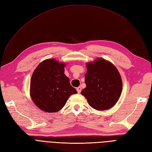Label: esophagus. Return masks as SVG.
Returning <instances> with one entry per match:
<instances>
[{
	"label": "esophagus",
	"mask_w": 152,
	"mask_h": 152,
	"mask_svg": "<svg viewBox=\"0 0 152 152\" xmlns=\"http://www.w3.org/2000/svg\"><path fill=\"white\" fill-rule=\"evenodd\" d=\"M81 90H82V88H81L80 87H77V93H80Z\"/></svg>",
	"instance_id": "obj_1"
}]
</instances>
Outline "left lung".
Returning a JSON list of instances; mask_svg holds the SVG:
<instances>
[{
	"label": "left lung",
	"mask_w": 152,
	"mask_h": 152,
	"mask_svg": "<svg viewBox=\"0 0 152 152\" xmlns=\"http://www.w3.org/2000/svg\"><path fill=\"white\" fill-rule=\"evenodd\" d=\"M86 87L81 93L89 104L97 110L112 108L120 98L122 90L121 77L112 63L103 59L87 64Z\"/></svg>",
	"instance_id": "obj_1"
}]
</instances>
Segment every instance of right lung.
Returning <instances> with one entry per match:
<instances>
[{
    "label": "right lung",
    "instance_id": "right-lung-1",
    "mask_svg": "<svg viewBox=\"0 0 152 152\" xmlns=\"http://www.w3.org/2000/svg\"><path fill=\"white\" fill-rule=\"evenodd\" d=\"M65 66V63L49 59L40 63L33 73L30 95L34 103L43 111H59L65 105L70 96L77 93L64 74Z\"/></svg>",
    "mask_w": 152,
    "mask_h": 152
}]
</instances>
